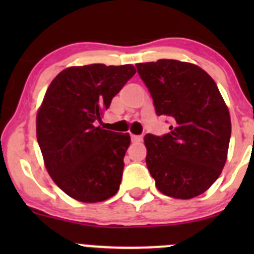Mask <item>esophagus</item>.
Returning a JSON list of instances; mask_svg holds the SVG:
<instances>
[{
	"mask_svg": "<svg viewBox=\"0 0 254 254\" xmlns=\"http://www.w3.org/2000/svg\"><path fill=\"white\" fill-rule=\"evenodd\" d=\"M131 141L134 143H139L142 141L141 135H131Z\"/></svg>",
	"mask_w": 254,
	"mask_h": 254,
	"instance_id": "esophagus-1",
	"label": "esophagus"
}]
</instances>
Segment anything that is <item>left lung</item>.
<instances>
[{"instance_id":"left-lung-1","label":"left lung","mask_w":254,"mask_h":254,"mask_svg":"<svg viewBox=\"0 0 254 254\" xmlns=\"http://www.w3.org/2000/svg\"><path fill=\"white\" fill-rule=\"evenodd\" d=\"M157 115L171 131L147 134L146 166L165 195L190 199L219 178L227 157L231 119L215 81L199 66L178 60L137 64Z\"/></svg>"}]
</instances>
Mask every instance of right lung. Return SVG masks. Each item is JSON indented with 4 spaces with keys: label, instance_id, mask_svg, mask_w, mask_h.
<instances>
[{
    "label": "right lung",
    "instance_id": "right-lung-1",
    "mask_svg": "<svg viewBox=\"0 0 254 254\" xmlns=\"http://www.w3.org/2000/svg\"><path fill=\"white\" fill-rule=\"evenodd\" d=\"M135 72L132 65L68 67L45 93L37 115L38 143L53 181L76 200L97 203L119 190L130 135L97 124Z\"/></svg>",
    "mask_w": 254,
    "mask_h": 254
}]
</instances>
